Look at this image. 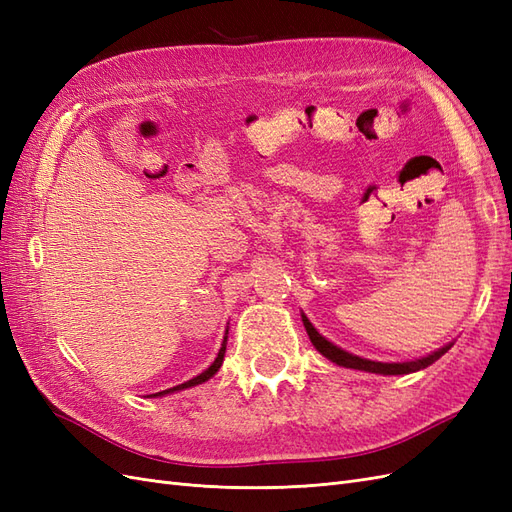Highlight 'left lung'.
Returning a JSON list of instances; mask_svg holds the SVG:
<instances>
[{"mask_svg":"<svg viewBox=\"0 0 512 512\" xmlns=\"http://www.w3.org/2000/svg\"><path fill=\"white\" fill-rule=\"evenodd\" d=\"M303 324H305V331L309 335V339H312L314 348L322 354L327 356L329 361L337 363V365H344V367H352V369H363V371H374V374H384V376H399V374H412V371H418V369H425L429 367L431 363H436L440 356L444 352H448V348H451V344L440 348L438 352H433L429 356H423V359L418 361H408V363H378V361H367V359H361V356H354L342 348L333 346L329 339H324L314 327L312 322H309L305 316H303Z\"/></svg>","mask_w":512,"mask_h":512,"instance_id":"left-lung-1","label":"left lung"}]
</instances>
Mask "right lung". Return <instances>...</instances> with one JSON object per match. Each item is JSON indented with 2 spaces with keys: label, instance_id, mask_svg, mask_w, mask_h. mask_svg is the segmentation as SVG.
Returning a JSON list of instances; mask_svg holds the SVG:
<instances>
[{
  "label": "right lung",
  "instance_id": "add662e5",
  "mask_svg": "<svg viewBox=\"0 0 512 512\" xmlns=\"http://www.w3.org/2000/svg\"><path fill=\"white\" fill-rule=\"evenodd\" d=\"M228 333V331H226ZM226 339L228 337H224V344H222V348H220V352H218V356H215V361L211 363V367L209 369H205L203 374L200 376H196V378H192V380H188V382H183V384H179V386H173V389H168V391H160V393H156V395H166V393H173V391H183V389H190V386H196V384H203L205 380H209L215 371H218L220 367H222V361H224V352H226ZM156 395H151V397H156Z\"/></svg>",
  "mask_w": 512,
  "mask_h": 512
}]
</instances>
